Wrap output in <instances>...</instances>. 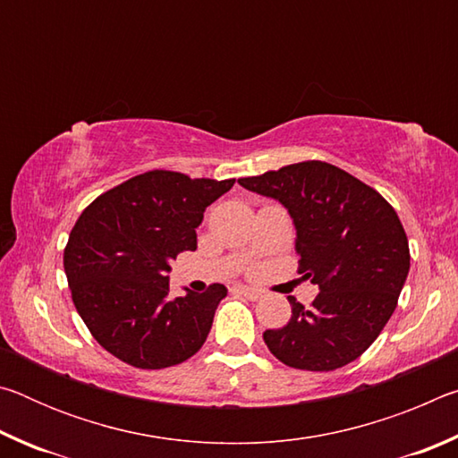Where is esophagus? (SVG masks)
<instances>
[{
  "label": "esophagus",
  "instance_id": "34e87169",
  "mask_svg": "<svg viewBox=\"0 0 458 458\" xmlns=\"http://www.w3.org/2000/svg\"><path fill=\"white\" fill-rule=\"evenodd\" d=\"M234 291H236V293H240V294H244V297H246V299H250V301H259V299H262V291H259V289H252V286L238 284V286H234Z\"/></svg>",
  "mask_w": 458,
  "mask_h": 458
}]
</instances>
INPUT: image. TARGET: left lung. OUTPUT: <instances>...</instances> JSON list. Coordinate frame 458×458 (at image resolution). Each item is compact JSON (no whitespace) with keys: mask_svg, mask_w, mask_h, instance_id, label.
<instances>
[{"mask_svg":"<svg viewBox=\"0 0 458 458\" xmlns=\"http://www.w3.org/2000/svg\"><path fill=\"white\" fill-rule=\"evenodd\" d=\"M238 183L284 206L297 230L299 273L319 286L311 307L289 297L291 321L262 333L270 353L307 371H333L358 360L392 317L410 270L396 210L358 177L323 161Z\"/></svg>","mask_w":458,"mask_h":458,"instance_id":"8db88e82","label":"left lung"}]
</instances>
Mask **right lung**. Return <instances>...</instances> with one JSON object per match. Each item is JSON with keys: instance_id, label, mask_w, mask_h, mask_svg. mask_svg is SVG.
Masks as SVG:
<instances>
[{"instance_id": "right-lung-1", "label": "right lung", "mask_w": 458, "mask_h": 458, "mask_svg": "<svg viewBox=\"0 0 458 458\" xmlns=\"http://www.w3.org/2000/svg\"><path fill=\"white\" fill-rule=\"evenodd\" d=\"M234 180H191L155 169L108 190L81 214L64 250L72 301L100 345L141 369L191 358L228 289L169 297V262L196 250L206 208Z\"/></svg>"}]
</instances>
